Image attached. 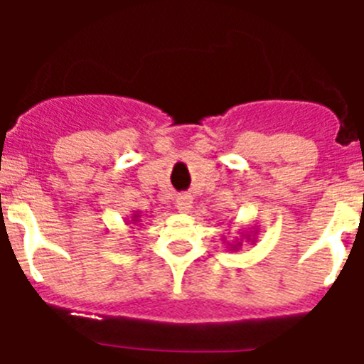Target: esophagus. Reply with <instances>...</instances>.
I'll return each mask as SVG.
<instances>
[{
  "label": "esophagus",
  "mask_w": 364,
  "mask_h": 364,
  "mask_svg": "<svg viewBox=\"0 0 364 364\" xmlns=\"http://www.w3.org/2000/svg\"><path fill=\"white\" fill-rule=\"evenodd\" d=\"M176 210L180 211V213H188L189 210H191V197L189 195H180V197H176Z\"/></svg>",
  "instance_id": "esophagus-1"
}]
</instances>
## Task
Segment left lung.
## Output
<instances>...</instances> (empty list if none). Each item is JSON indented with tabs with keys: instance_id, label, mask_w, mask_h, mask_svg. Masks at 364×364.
<instances>
[{
	"instance_id": "left-lung-1",
	"label": "left lung",
	"mask_w": 364,
	"mask_h": 364,
	"mask_svg": "<svg viewBox=\"0 0 364 364\" xmlns=\"http://www.w3.org/2000/svg\"><path fill=\"white\" fill-rule=\"evenodd\" d=\"M255 235H257V230L253 231H240L239 237H233L231 240H228L226 237L222 239V242L226 244V247L230 250V252H239L240 247H242V242L246 240V242H252L255 244Z\"/></svg>"
}]
</instances>
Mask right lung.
Returning <instances> with one entry per match:
<instances>
[{"label": "right lung", "instance_id": "right-lung-1", "mask_svg": "<svg viewBox=\"0 0 364 364\" xmlns=\"http://www.w3.org/2000/svg\"><path fill=\"white\" fill-rule=\"evenodd\" d=\"M140 222H142V213H140V211H133V215H131L129 218H125V224L131 226V230H134L133 226H138Z\"/></svg>", "mask_w": 364, "mask_h": 364}]
</instances>
